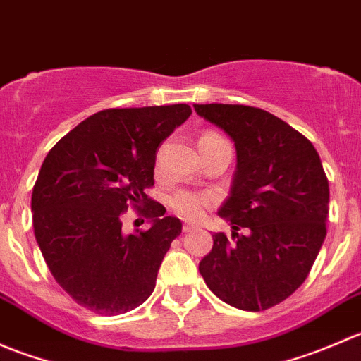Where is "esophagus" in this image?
Masks as SVG:
<instances>
[{
  "label": "esophagus",
  "mask_w": 361,
  "mask_h": 361,
  "mask_svg": "<svg viewBox=\"0 0 361 361\" xmlns=\"http://www.w3.org/2000/svg\"><path fill=\"white\" fill-rule=\"evenodd\" d=\"M194 231H197V225L183 224V232H194Z\"/></svg>",
  "instance_id": "34e87169"
}]
</instances>
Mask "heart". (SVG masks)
<instances>
[{
  "instance_id": "obj_1",
  "label": "heart",
  "mask_w": 361,
  "mask_h": 361,
  "mask_svg": "<svg viewBox=\"0 0 361 361\" xmlns=\"http://www.w3.org/2000/svg\"><path fill=\"white\" fill-rule=\"evenodd\" d=\"M202 137H221L214 133H206ZM201 137V140H202ZM214 197L206 192L194 190H178L171 195L169 206L176 214H180L185 220H201L213 206Z\"/></svg>"
}]
</instances>
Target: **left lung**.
I'll use <instances>...</instances> for the list:
<instances>
[{"instance_id": "obj_1", "label": "left lung", "mask_w": 361, "mask_h": 361, "mask_svg": "<svg viewBox=\"0 0 361 361\" xmlns=\"http://www.w3.org/2000/svg\"><path fill=\"white\" fill-rule=\"evenodd\" d=\"M194 108L224 129L238 152L231 195L218 211L234 228L232 241L214 234L199 272L232 307L265 311L305 281L318 257L329 180L311 141L272 113L245 104Z\"/></svg>"}]
</instances>
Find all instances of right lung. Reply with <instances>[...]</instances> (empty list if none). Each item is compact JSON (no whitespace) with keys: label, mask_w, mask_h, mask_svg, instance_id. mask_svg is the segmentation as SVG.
<instances>
[{"label":"right lung","mask_w":361,"mask_h":361,"mask_svg":"<svg viewBox=\"0 0 361 361\" xmlns=\"http://www.w3.org/2000/svg\"><path fill=\"white\" fill-rule=\"evenodd\" d=\"M192 115L188 104L108 108L61 137L42 164L31 211L36 241L50 272L73 300L103 316L143 304L181 221L147 195L157 148ZM133 207L154 221L126 236Z\"/></svg>","instance_id":"1"}]
</instances>
